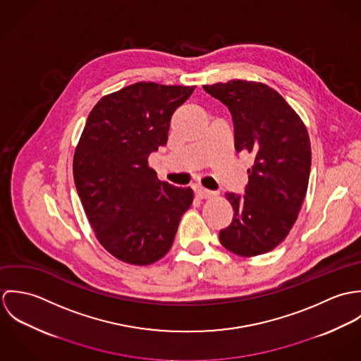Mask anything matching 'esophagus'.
I'll list each match as a JSON object with an SVG mask.
<instances>
[{
	"instance_id": "34e87169",
	"label": "esophagus",
	"mask_w": 361,
	"mask_h": 361,
	"mask_svg": "<svg viewBox=\"0 0 361 361\" xmlns=\"http://www.w3.org/2000/svg\"><path fill=\"white\" fill-rule=\"evenodd\" d=\"M195 192H196V196H197L199 199H211V197L216 196V193H215V192L207 190V189H204V188H202V186L196 188V189H195Z\"/></svg>"
}]
</instances>
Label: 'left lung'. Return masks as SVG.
Segmentation results:
<instances>
[{
	"instance_id": "left-lung-1",
	"label": "left lung",
	"mask_w": 361,
	"mask_h": 361,
	"mask_svg": "<svg viewBox=\"0 0 361 361\" xmlns=\"http://www.w3.org/2000/svg\"><path fill=\"white\" fill-rule=\"evenodd\" d=\"M232 114L235 150L255 155L245 196L226 193L233 207L221 245L242 257L275 249L290 232L307 193L311 146L296 111L272 87L247 80L203 86Z\"/></svg>"
}]
</instances>
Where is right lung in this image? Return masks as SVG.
<instances>
[{
    "instance_id": "obj_1",
    "label": "right lung",
    "mask_w": 361,
    "mask_h": 361,
    "mask_svg": "<svg viewBox=\"0 0 361 361\" xmlns=\"http://www.w3.org/2000/svg\"><path fill=\"white\" fill-rule=\"evenodd\" d=\"M195 87L137 82L89 114L73 155L75 186L97 240L123 262L164 257L193 203L190 188L158 180L149 155L166 145L171 116Z\"/></svg>"
}]
</instances>
